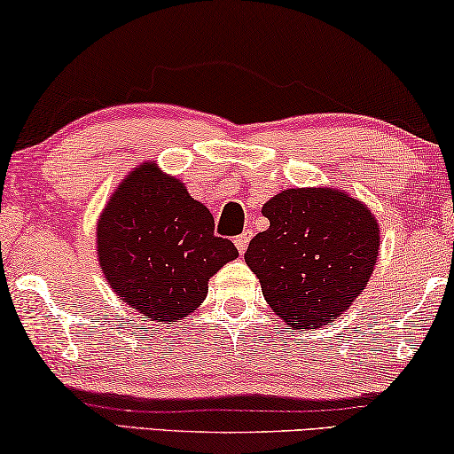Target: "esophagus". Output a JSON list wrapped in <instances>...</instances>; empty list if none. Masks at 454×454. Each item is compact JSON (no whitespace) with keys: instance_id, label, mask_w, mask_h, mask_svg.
<instances>
[{"instance_id":"1","label":"esophagus","mask_w":454,"mask_h":454,"mask_svg":"<svg viewBox=\"0 0 454 454\" xmlns=\"http://www.w3.org/2000/svg\"><path fill=\"white\" fill-rule=\"evenodd\" d=\"M251 239H253V230H245V232L236 236L234 245H236V248H239L240 254L247 251V247H248V242H251Z\"/></svg>"}]
</instances>
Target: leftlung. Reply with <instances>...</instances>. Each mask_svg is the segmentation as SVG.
Instances as JSON below:
<instances>
[{
  "label": "left lung",
  "mask_w": 454,
  "mask_h": 454,
  "mask_svg": "<svg viewBox=\"0 0 454 454\" xmlns=\"http://www.w3.org/2000/svg\"><path fill=\"white\" fill-rule=\"evenodd\" d=\"M270 228L248 242L247 265L267 304L294 329L346 312L379 257L374 215L333 189H288L263 206Z\"/></svg>",
  "instance_id": "obj_1"
}]
</instances>
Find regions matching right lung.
I'll return each instance as SVG.
<instances>
[{"mask_svg": "<svg viewBox=\"0 0 454 454\" xmlns=\"http://www.w3.org/2000/svg\"><path fill=\"white\" fill-rule=\"evenodd\" d=\"M97 239L111 288L154 321H183L203 302L209 278L239 257L232 240L215 236L209 209L150 162L114 191Z\"/></svg>", "mask_w": 454, "mask_h": 454, "instance_id": "right-lung-1", "label": "right lung"}]
</instances>
